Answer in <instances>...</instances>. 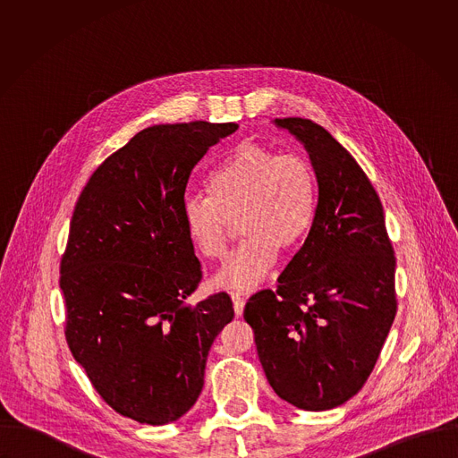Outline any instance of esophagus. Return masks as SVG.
Masks as SVG:
<instances>
[{"label":"esophagus","mask_w":458,"mask_h":458,"mask_svg":"<svg viewBox=\"0 0 458 458\" xmlns=\"http://www.w3.org/2000/svg\"><path fill=\"white\" fill-rule=\"evenodd\" d=\"M231 300H233V309H234V314L238 316V318H242L243 316V307H245V301L242 300V296L240 294H231Z\"/></svg>","instance_id":"obj_1"}]
</instances>
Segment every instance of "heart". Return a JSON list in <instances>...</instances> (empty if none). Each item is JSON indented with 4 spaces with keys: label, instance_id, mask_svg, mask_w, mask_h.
Listing matches in <instances>:
<instances>
[{
    "label": "heart",
    "instance_id": "heart-1",
    "mask_svg": "<svg viewBox=\"0 0 458 458\" xmlns=\"http://www.w3.org/2000/svg\"><path fill=\"white\" fill-rule=\"evenodd\" d=\"M206 191L209 197L189 196L182 206L185 233L199 256L222 259L233 222L245 236L213 278L222 289L256 287L278 250H298L316 224L319 185L310 162L259 142L240 144L208 174Z\"/></svg>",
    "mask_w": 458,
    "mask_h": 458
}]
</instances>
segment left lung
<instances>
[{"mask_svg":"<svg viewBox=\"0 0 458 458\" xmlns=\"http://www.w3.org/2000/svg\"><path fill=\"white\" fill-rule=\"evenodd\" d=\"M307 149L318 176L314 229L243 318L275 393L305 411L342 405L361 390L396 314L394 254L381 199L352 155L321 125L275 120Z\"/></svg>","mask_w":458,"mask_h":458,"instance_id":"left-lung-1","label":"left lung"}]
</instances>
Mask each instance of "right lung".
Instances as JSON below:
<instances>
[{
    "label": "right lung",
    "instance_id": "add662e5",
    "mask_svg": "<svg viewBox=\"0 0 458 458\" xmlns=\"http://www.w3.org/2000/svg\"><path fill=\"white\" fill-rule=\"evenodd\" d=\"M236 131L144 129L98 165L75 204L60 264L66 342L98 394L139 423L176 421L196 403L211 344L234 318L227 293L187 305L202 271L182 206L197 162Z\"/></svg>",
    "mask_w": 458,
    "mask_h": 458
}]
</instances>
